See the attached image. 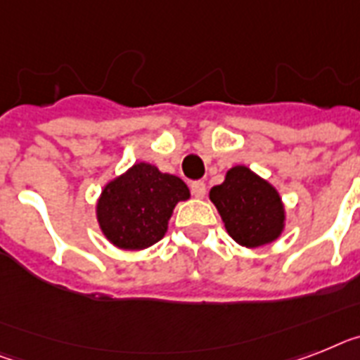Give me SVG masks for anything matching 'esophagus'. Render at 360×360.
Wrapping results in <instances>:
<instances>
[{
  "instance_id": "obj_1",
  "label": "esophagus",
  "mask_w": 360,
  "mask_h": 360,
  "mask_svg": "<svg viewBox=\"0 0 360 360\" xmlns=\"http://www.w3.org/2000/svg\"><path fill=\"white\" fill-rule=\"evenodd\" d=\"M191 193L197 198H204V195H206V184L200 182V180H197V182H191Z\"/></svg>"
}]
</instances>
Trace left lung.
Returning <instances> with one entry per match:
<instances>
[{"label":"left lung","mask_w":360,"mask_h":360,"mask_svg":"<svg viewBox=\"0 0 360 360\" xmlns=\"http://www.w3.org/2000/svg\"><path fill=\"white\" fill-rule=\"evenodd\" d=\"M210 200L236 243L246 248L269 245L285 228V207L276 187L245 165L226 173L221 186L212 187Z\"/></svg>","instance_id":"left-lung-1"}]
</instances>
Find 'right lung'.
Here are the masks:
<instances>
[{"label": "right lung", "instance_id": "add662e5", "mask_svg": "<svg viewBox=\"0 0 360 360\" xmlns=\"http://www.w3.org/2000/svg\"><path fill=\"white\" fill-rule=\"evenodd\" d=\"M189 187L174 174L139 162L108 182L97 200V222L106 239L123 250H143L167 231L169 219Z\"/></svg>", "mask_w": 360, "mask_h": 360}]
</instances>
